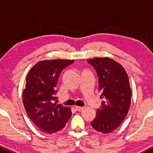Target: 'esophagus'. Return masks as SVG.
<instances>
[{
	"mask_svg": "<svg viewBox=\"0 0 153 153\" xmlns=\"http://www.w3.org/2000/svg\"><path fill=\"white\" fill-rule=\"evenodd\" d=\"M75 108L76 109V111H81L84 109V107H81V106H75Z\"/></svg>",
	"mask_w": 153,
	"mask_h": 153,
	"instance_id": "obj_1",
	"label": "esophagus"
}]
</instances>
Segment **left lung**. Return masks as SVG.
I'll use <instances>...</instances> for the list:
<instances>
[{"label":"left lung","mask_w":153,"mask_h":153,"mask_svg":"<svg viewBox=\"0 0 153 153\" xmlns=\"http://www.w3.org/2000/svg\"><path fill=\"white\" fill-rule=\"evenodd\" d=\"M87 61L96 70L101 98H104L91 124L99 132H111L122 124L130 107L131 90L127 73L120 64L108 57Z\"/></svg>","instance_id":"left-lung-1"}]
</instances>
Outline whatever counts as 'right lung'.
I'll return each instance as SVG.
<instances>
[{
	"instance_id": "obj_1",
	"label": "right lung",
	"mask_w": 153,
	"mask_h": 153,
	"mask_svg": "<svg viewBox=\"0 0 153 153\" xmlns=\"http://www.w3.org/2000/svg\"><path fill=\"white\" fill-rule=\"evenodd\" d=\"M74 60H43L31 68L26 76L23 103L28 116L39 130L48 134L60 131L71 118L69 107L52 103L60 73Z\"/></svg>"
}]
</instances>
